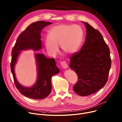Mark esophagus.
Listing matches in <instances>:
<instances>
[{"label": "esophagus", "mask_w": 122, "mask_h": 122, "mask_svg": "<svg viewBox=\"0 0 122 122\" xmlns=\"http://www.w3.org/2000/svg\"><path fill=\"white\" fill-rule=\"evenodd\" d=\"M61 65L63 69H66L68 68V65L65 61H63L61 62Z\"/></svg>", "instance_id": "esophagus-1"}]
</instances>
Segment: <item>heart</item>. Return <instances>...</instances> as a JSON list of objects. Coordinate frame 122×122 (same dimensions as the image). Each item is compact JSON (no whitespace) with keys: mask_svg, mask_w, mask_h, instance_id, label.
<instances>
[{"mask_svg":"<svg viewBox=\"0 0 122 122\" xmlns=\"http://www.w3.org/2000/svg\"><path fill=\"white\" fill-rule=\"evenodd\" d=\"M83 38V30L78 25L61 24L51 29L45 45L47 52L52 56L58 52L59 46L64 53L73 54L79 50Z\"/></svg>","mask_w":122,"mask_h":122,"instance_id":"1","label":"heart"}]
</instances>
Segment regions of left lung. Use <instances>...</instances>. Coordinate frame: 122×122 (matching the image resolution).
<instances>
[{
    "mask_svg": "<svg viewBox=\"0 0 122 122\" xmlns=\"http://www.w3.org/2000/svg\"><path fill=\"white\" fill-rule=\"evenodd\" d=\"M86 37L80 51L70 57V68L76 72L77 82L73 87L81 96L94 94L107 81L111 61L109 48L100 32L87 22Z\"/></svg>",
    "mask_w": 122,
    "mask_h": 122,
    "instance_id": "left-lung-1",
    "label": "left lung"
}]
</instances>
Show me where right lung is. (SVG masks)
I'll use <instances>...</instances> for the list:
<instances>
[{
  "label": "right lung",
  "instance_id": "obj_1",
  "mask_svg": "<svg viewBox=\"0 0 122 122\" xmlns=\"http://www.w3.org/2000/svg\"><path fill=\"white\" fill-rule=\"evenodd\" d=\"M51 22L43 20L32 23L19 36L12 51L11 70L15 85L19 92L27 98L35 100L45 99L51 90V79L53 76L59 72L54 58H48L43 53H35L37 78L31 87L21 85L15 77V65L21 51L26 50L38 51L42 48L41 39L42 30Z\"/></svg>",
  "mask_w": 122,
  "mask_h": 122
}]
</instances>
